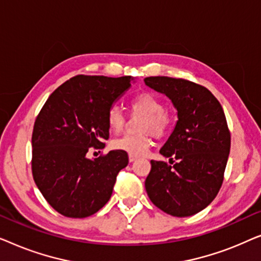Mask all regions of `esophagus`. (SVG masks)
Masks as SVG:
<instances>
[{
	"mask_svg": "<svg viewBox=\"0 0 261 261\" xmlns=\"http://www.w3.org/2000/svg\"><path fill=\"white\" fill-rule=\"evenodd\" d=\"M138 159V156H135V155H130L129 154V162L130 163H133V162H135V160Z\"/></svg>",
	"mask_w": 261,
	"mask_h": 261,
	"instance_id": "34e87169",
	"label": "esophagus"
}]
</instances>
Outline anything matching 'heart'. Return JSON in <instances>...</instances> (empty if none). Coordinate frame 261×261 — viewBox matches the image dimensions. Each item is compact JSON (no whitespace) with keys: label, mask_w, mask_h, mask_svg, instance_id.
<instances>
[{"label":"heart","mask_w":261,"mask_h":261,"mask_svg":"<svg viewBox=\"0 0 261 261\" xmlns=\"http://www.w3.org/2000/svg\"><path fill=\"white\" fill-rule=\"evenodd\" d=\"M130 110L133 114L142 115L144 119L140 123V132H151L156 137H162L170 127V117L164 112V105L162 99L156 97L151 92H142L135 96L129 103ZM107 124L110 132L120 133L126 124V119L122 112L113 107L107 114ZM151 146V139L148 135H124L122 138L115 139L112 142V147L117 151H123L130 155L140 156L147 153Z\"/></svg>","instance_id":"1"}]
</instances>
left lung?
Wrapping results in <instances>:
<instances>
[{
	"label": "left lung",
	"mask_w": 261,
	"mask_h": 261,
	"mask_svg": "<svg viewBox=\"0 0 261 261\" xmlns=\"http://www.w3.org/2000/svg\"><path fill=\"white\" fill-rule=\"evenodd\" d=\"M145 84L171 99L178 119L160 149L172 165L151 160L146 191L166 214L195 215L214 201L223 181L230 133L222 106L208 89L181 78L147 77Z\"/></svg>",
	"instance_id": "left-lung-1"
}]
</instances>
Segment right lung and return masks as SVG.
Segmentation results:
<instances>
[{
    "instance_id": "obj_1",
    "label": "right lung",
    "mask_w": 261,
    "mask_h": 261,
    "mask_svg": "<svg viewBox=\"0 0 261 261\" xmlns=\"http://www.w3.org/2000/svg\"><path fill=\"white\" fill-rule=\"evenodd\" d=\"M134 80L80 74L57 88L39 113L32 135V172L46 201L62 215L91 216L112 197L128 154L115 149L89 159L87 153L90 147L105 148L107 114Z\"/></svg>"
}]
</instances>
